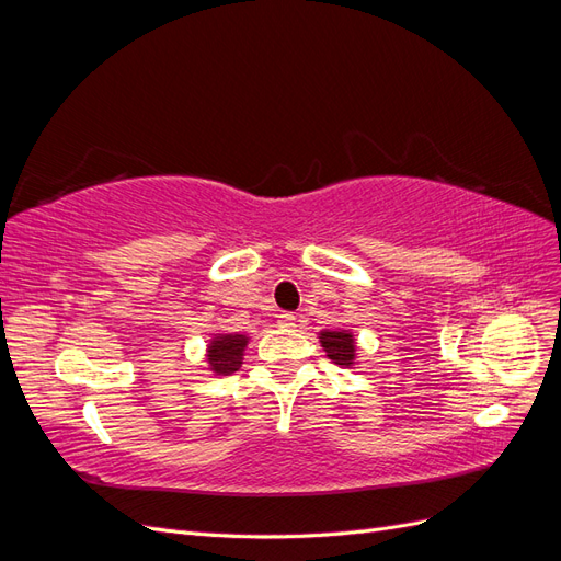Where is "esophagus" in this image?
Listing matches in <instances>:
<instances>
[{"label":"esophagus","instance_id":"esophagus-1","mask_svg":"<svg viewBox=\"0 0 561 561\" xmlns=\"http://www.w3.org/2000/svg\"><path fill=\"white\" fill-rule=\"evenodd\" d=\"M295 320H297V318H295L293 313H280V316H278V325H280V328H293Z\"/></svg>","mask_w":561,"mask_h":561}]
</instances>
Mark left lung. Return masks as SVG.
Instances as JSON below:
<instances>
[{
	"mask_svg": "<svg viewBox=\"0 0 561 561\" xmlns=\"http://www.w3.org/2000/svg\"><path fill=\"white\" fill-rule=\"evenodd\" d=\"M320 344L328 351V358L334 360L336 365L348 367L355 358V346H353V336L348 332H322L320 334Z\"/></svg>",
	"mask_w": 561,
	"mask_h": 561,
	"instance_id": "8db88e82",
	"label": "left lung"
}]
</instances>
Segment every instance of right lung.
I'll return each instance as SVG.
<instances>
[{
	"instance_id": "obj_1",
	"label": "right lung",
	"mask_w": 561,
	"mask_h": 561,
	"mask_svg": "<svg viewBox=\"0 0 561 561\" xmlns=\"http://www.w3.org/2000/svg\"><path fill=\"white\" fill-rule=\"evenodd\" d=\"M248 344V339L243 334H225V336H215V342L208 351V363L213 371L217 375H231L241 367V355Z\"/></svg>"
}]
</instances>
